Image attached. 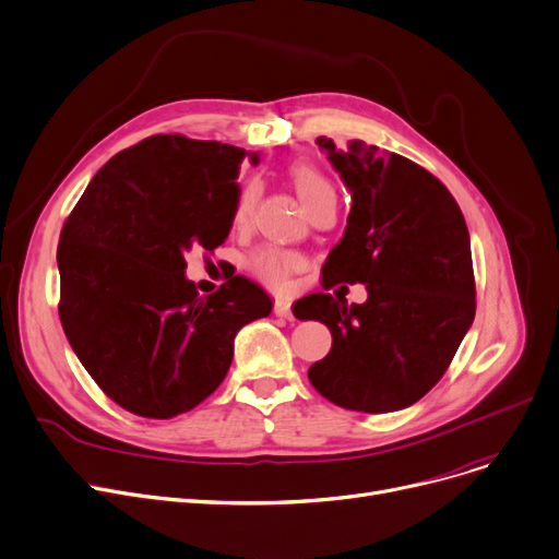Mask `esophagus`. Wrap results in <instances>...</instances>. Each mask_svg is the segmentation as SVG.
<instances>
[{
  "label": "esophagus",
  "mask_w": 559,
  "mask_h": 559,
  "mask_svg": "<svg viewBox=\"0 0 559 559\" xmlns=\"http://www.w3.org/2000/svg\"><path fill=\"white\" fill-rule=\"evenodd\" d=\"M273 311H275V316H280V318H290V316H293V313H290V300L284 298V295H280V298H275Z\"/></svg>",
  "instance_id": "esophagus-1"
}]
</instances>
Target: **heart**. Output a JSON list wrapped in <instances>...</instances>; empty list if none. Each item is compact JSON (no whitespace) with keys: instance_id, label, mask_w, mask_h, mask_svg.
I'll use <instances>...</instances> for the list:
<instances>
[{"instance_id":"heart-1","label":"heart","mask_w":559,"mask_h":559,"mask_svg":"<svg viewBox=\"0 0 559 559\" xmlns=\"http://www.w3.org/2000/svg\"><path fill=\"white\" fill-rule=\"evenodd\" d=\"M286 176L307 212H311L313 207H318L324 201L334 199L332 182L326 180L324 174L309 162H293L286 169ZM254 201H257V185L248 182L237 193L233 218H229L233 221L235 229H243L250 223ZM300 264H302V259L298 254L288 252V250H280V248H259L248 259V269L259 280H264L266 284H271L275 288H282L288 282V277L300 269Z\"/></svg>"}]
</instances>
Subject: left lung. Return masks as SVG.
I'll return each instance as SVG.
<instances>
[{
    "mask_svg": "<svg viewBox=\"0 0 559 559\" xmlns=\"http://www.w3.org/2000/svg\"><path fill=\"white\" fill-rule=\"evenodd\" d=\"M316 144L352 191L322 286L360 282L368 300L347 307L313 293L293 309L332 332V352L309 368V381L347 411H402L442 379L474 322L467 223L449 189L419 164L364 142L347 151L330 138Z\"/></svg>",
    "mask_w": 559,
    "mask_h": 559,
    "instance_id": "obj_1",
    "label": "left lung"
}]
</instances>
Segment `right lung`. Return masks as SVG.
I'll return each instance as SVG.
<instances>
[{
    "mask_svg": "<svg viewBox=\"0 0 559 559\" xmlns=\"http://www.w3.org/2000/svg\"><path fill=\"white\" fill-rule=\"evenodd\" d=\"M243 157L233 144L146 138L98 169L62 225L64 336L96 385L140 417L205 402L233 364L237 332L273 309L241 275L205 298L185 277L189 250L212 252L229 235Z\"/></svg>",
    "mask_w": 559,
    "mask_h": 559,
    "instance_id": "obj_1",
    "label": "right lung"
}]
</instances>
